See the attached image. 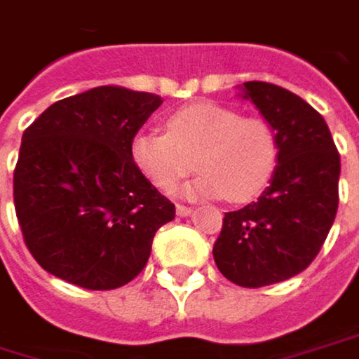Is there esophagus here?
Returning <instances> with one entry per match:
<instances>
[{"label":"esophagus","mask_w":359,"mask_h":359,"mask_svg":"<svg viewBox=\"0 0 359 359\" xmlns=\"http://www.w3.org/2000/svg\"><path fill=\"white\" fill-rule=\"evenodd\" d=\"M193 213V207H189V205H177V215L179 217H189Z\"/></svg>","instance_id":"obj_1"}]
</instances>
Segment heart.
<instances>
[{
	"label": "heart",
	"mask_w": 359,
	"mask_h": 359,
	"mask_svg": "<svg viewBox=\"0 0 359 359\" xmlns=\"http://www.w3.org/2000/svg\"><path fill=\"white\" fill-rule=\"evenodd\" d=\"M132 160L160 191H172L197 166L201 175L184 195L248 203L274 179L280 142L264 117L193 103L166 117V132L140 130L132 140Z\"/></svg>",
	"instance_id": "1"
}]
</instances>
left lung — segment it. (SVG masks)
Returning <instances> with one entry per match:
<instances>
[{
    "label": "left lung",
    "instance_id": "8db88e82",
    "mask_svg": "<svg viewBox=\"0 0 359 359\" xmlns=\"http://www.w3.org/2000/svg\"><path fill=\"white\" fill-rule=\"evenodd\" d=\"M243 99L270 121L280 160L258 201L229 211L213 245L223 276L245 288L283 283L315 260L339 205V152L325 119L278 85L248 81Z\"/></svg>",
    "mask_w": 359,
    "mask_h": 359
}]
</instances>
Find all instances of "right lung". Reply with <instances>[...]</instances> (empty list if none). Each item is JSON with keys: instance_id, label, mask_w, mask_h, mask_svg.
Listing matches in <instances>:
<instances>
[{"instance_id": "obj_1", "label": "right lung", "mask_w": 359, "mask_h": 359, "mask_svg": "<svg viewBox=\"0 0 359 359\" xmlns=\"http://www.w3.org/2000/svg\"><path fill=\"white\" fill-rule=\"evenodd\" d=\"M160 95L105 85L53 103L26 128L13 170L15 215L34 260L89 290L146 266L175 205L132 160V140Z\"/></svg>"}]
</instances>
